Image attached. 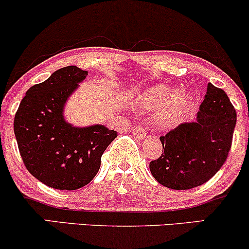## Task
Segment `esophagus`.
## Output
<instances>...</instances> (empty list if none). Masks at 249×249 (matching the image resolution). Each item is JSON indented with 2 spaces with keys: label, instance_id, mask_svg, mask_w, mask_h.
<instances>
[{
  "label": "esophagus",
  "instance_id": "34e87169",
  "mask_svg": "<svg viewBox=\"0 0 249 249\" xmlns=\"http://www.w3.org/2000/svg\"><path fill=\"white\" fill-rule=\"evenodd\" d=\"M132 132L133 136L138 139H144L146 137V132H145V130L142 127H134Z\"/></svg>",
  "mask_w": 249,
  "mask_h": 249
}]
</instances>
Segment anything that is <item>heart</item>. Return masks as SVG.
I'll return each instance as SVG.
<instances>
[{
	"instance_id": "heart-1",
	"label": "heart",
	"mask_w": 249,
	"mask_h": 249,
	"mask_svg": "<svg viewBox=\"0 0 249 249\" xmlns=\"http://www.w3.org/2000/svg\"><path fill=\"white\" fill-rule=\"evenodd\" d=\"M194 97L181 89L157 84L146 89L134 99V107L142 115H158L157 122L162 127L172 126L190 113Z\"/></svg>"
}]
</instances>
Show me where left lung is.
<instances>
[{
  "mask_svg": "<svg viewBox=\"0 0 249 249\" xmlns=\"http://www.w3.org/2000/svg\"><path fill=\"white\" fill-rule=\"evenodd\" d=\"M235 124V108L228 96L208 83L196 121L182 123L160 137L164 153L150 162L153 178L180 191L205 184L227 159Z\"/></svg>",
  "mask_w": 249,
  "mask_h": 249,
  "instance_id": "obj_1",
  "label": "left lung"
}]
</instances>
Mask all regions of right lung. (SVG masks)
<instances>
[{
	"label": "right lung",
	"mask_w": 249,
	"mask_h": 249,
	"mask_svg": "<svg viewBox=\"0 0 249 249\" xmlns=\"http://www.w3.org/2000/svg\"><path fill=\"white\" fill-rule=\"evenodd\" d=\"M88 71L75 65L55 71L27 91L14 132L27 170L47 186L73 191L88 185L101 167L102 154L117 137L104 125L76 127L64 119V105Z\"/></svg>",
	"instance_id": "add662e5"
}]
</instances>
